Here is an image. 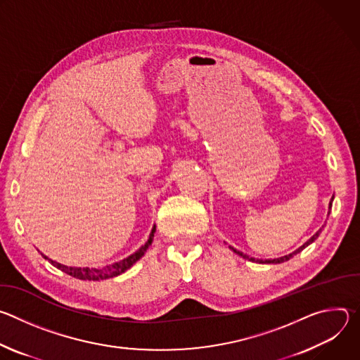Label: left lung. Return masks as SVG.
<instances>
[{
    "label": "left lung",
    "instance_id": "1",
    "mask_svg": "<svg viewBox=\"0 0 360 360\" xmlns=\"http://www.w3.org/2000/svg\"><path fill=\"white\" fill-rule=\"evenodd\" d=\"M332 200H333V198L330 199V202H329V214H330V208H332ZM322 232V228L309 239L307 242H304L300 248H297L295 252H292V253H289V255H285V256H282V258H276V259H255V258H249L248 255H245V253H242V252H239V250H236V249H233V248H231L235 253H238L239 256H242V258H245V259H249V261H252V262H259V264H282V262H286V261H289L293 255H296V253H299V252H302L307 245H311L312 242H315V239L319 236V233Z\"/></svg>",
    "mask_w": 360,
    "mask_h": 360
}]
</instances>
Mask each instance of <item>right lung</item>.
<instances>
[{"label":"right lung","instance_id":"1","mask_svg":"<svg viewBox=\"0 0 360 360\" xmlns=\"http://www.w3.org/2000/svg\"><path fill=\"white\" fill-rule=\"evenodd\" d=\"M153 233H155V226L152 228L150 231V235H149V239L146 240L145 245H142L135 253L129 255L128 258L114 264V265H108V266H104V268H74V266H65V265H61L53 259H48L46 256H44L45 259L49 261L51 265H54L56 268L61 269L63 272L77 278V279H82V281H102V279H108V278H114V276H118L121 274H124L125 271H128L136 261H139L143 253L146 252L148 246L152 243V239H153Z\"/></svg>","mask_w":360,"mask_h":360}]
</instances>
